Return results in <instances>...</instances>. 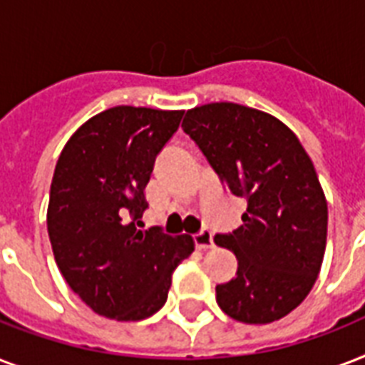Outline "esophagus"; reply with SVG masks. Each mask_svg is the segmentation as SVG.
Returning a JSON list of instances; mask_svg holds the SVG:
<instances>
[{"instance_id": "1", "label": "esophagus", "mask_w": 365, "mask_h": 365, "mask_svg": "<svg viewBox=\"0 0 365 365\" xmlns=\"http://www.w3.org/2000/svg\"><path fill=\"white\" fill-rule=\"evenodd\" d=\"M195 246L199 250H208L214 246V239H212V231L208 229H202L199 235H195Z\"/></svg>"}]
</instances>
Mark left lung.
<instances>
[{
    "mask_svg": "<svg viewBox=\"0 0 365 365\" xmlns=\"http://www.w3.org/2000/svg\"><path fill=\"white\" fill-rule=\"evenodd\" d=\"M182 128L248 202L242 225L214 237L239 259L217 305L244 324L280 320L309 295L326 250L328 202L311 157L277 117L233 102L189 110Z\"/></svg>",
    "mask_w": 365,
    "mask_h": 365,
    "instance_id": "1",
    "label": "left lung"
}]
</instances>
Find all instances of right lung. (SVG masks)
Masks as SVG:
<instances>
[{"label": "right lung", "instance_id": "add662e5", "mask_svg": "<svg viewBox=\"0 0 365 365\" xmlns=\"http://www.w3.org/2000/svg\"><path fill=\"white\" fill-rule=\"evenodd\" d=\"M183 111L115 106L91 117L54 168L47 229L66 282L96 314L119 322L151 317L166 303L172 272L195 250L189 235L140 231L143 189L155 157Z\"/></svg>", "mask_w": 365, "mask_h": 365}]
</instances>
